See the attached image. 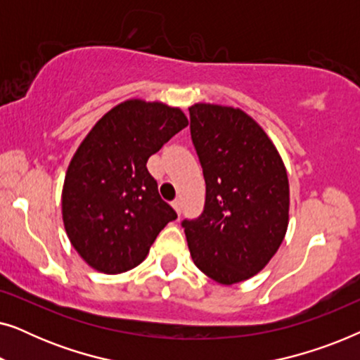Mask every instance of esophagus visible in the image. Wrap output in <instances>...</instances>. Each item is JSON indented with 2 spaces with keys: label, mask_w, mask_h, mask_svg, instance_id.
Masks as SVG:
<instances>
[{
  "label": "esophagus",
  "mask_w": 360,
  "mask_h": 360,
  "mask_svg": "<svg viewBox=\"0 0 360 360\" xmlns=\"http://www.w3.org/2000/svg\"><path fill=\"white\" fill-rule=\"evenodd\" d=\"M172 206H174V210L176 211V214L180 216V213H181V205H180V200H175V201H172Z\"/></svg>",
  "instance_id": "obj_1"
}]
</instances>
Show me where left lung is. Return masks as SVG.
I'll use <instances>...</instances> for the list:
<instances>
[{"label":"left lung","mask_w":360,"mask_h":360,"mask_svg":"<svg viewBox=\"0 0 360 360\" xmlns=\"http://www.w3.org/2000/svg\"><path fill=\"white\" fill-rule=\"evenodd\" d=\"M188 111L206 184L203 213L181 223L191 259L221 285L244 282L270 262L287 234V169L248 112L211 103Z\"/></svg>","instance_id":"1"}]
</instances>
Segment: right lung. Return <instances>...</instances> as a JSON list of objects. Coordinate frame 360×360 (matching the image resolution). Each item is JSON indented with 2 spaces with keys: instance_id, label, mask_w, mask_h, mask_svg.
Masks as SVG:
<instances>
[{
  "instance_id": "add662e5",
  "label": "right lung",
  "mask_w": 360,
  "mask_h": 360,
  "mask_svg": "<svg viewBox=\"0 0 360 360\" xmlns=\"http://www.w3.org/2000/svg\"><path fill=\"white\" fill-rule=\"evenodd\" d=\"M186 126L180 108L132 98L108 111L78 146L63 180L62 219L90 267L110 275L137 267L176 218L146 164Z\"/></svg>"
}]
</instances>
